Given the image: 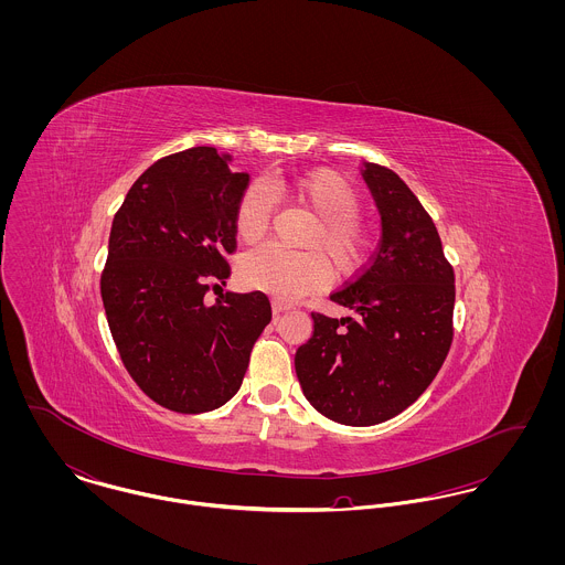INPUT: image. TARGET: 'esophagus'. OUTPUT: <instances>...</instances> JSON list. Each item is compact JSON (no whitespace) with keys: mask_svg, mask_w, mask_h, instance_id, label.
Returning a JSON list of instances; mask_svg holds the SVG:
<instances>
[{"mask_svg":"<svg viewBox=\"0 0 565 565\" xmlns=\"http://www.w3.org/2000/svg\"><path fill=\"white\" fill-rule=\"evenodd\" d=\"M285 311H287V307H285L282 302H278V300L271 302V313H274V318H280Z\"/></svg>","mask_w":565,"mask_h":565,"instance_id":"esophagus-1","label":"esophagus"}]
</instances>
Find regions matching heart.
Returning a JSON list of instances; mask_svg holds the SVG:
<instances>
[{"label":"heart","instance_id":"b5f03b06","mask_svg":"<svg viewBox=\"0 0 565 565\" xmlns=\"http://www.w3.org/2000/svg\"><path fill=\"white\" fill-rule=\"evenodd\" d=\"M276 195L296 200L316 217L305 239V247L316 252H287L271 243L260 245L247 252L239 263V278L245 287L280 300H296L328 282L327 259L339 278H350L363 267L367 235L359 222L361 200L332 171H311L271 184L252 182L235 209V231L243 243H254L267 233Z\"/></svg>","mask_w":565,"mask_h":565}]
</instances>
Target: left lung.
Segmentation results:
<instances>
[{"label":"left lung","instance_id":"obj_1","mask_svg":"<svg viewBox=\"0 0 565 565\" xmlns=\"http://www.w3.org/2000/svg\"><path fill=\"white\" fill-rule=\"evenodd\" d=\"M383 237L372 263L332 302L352 318L311 313L313 334L296 352L307 401L345 426L403 413L437 376L452 343L455 271L439 233L398 173L363 164Z\"/></svg>","mask_w":565,"mask_h":565}]
</instances>
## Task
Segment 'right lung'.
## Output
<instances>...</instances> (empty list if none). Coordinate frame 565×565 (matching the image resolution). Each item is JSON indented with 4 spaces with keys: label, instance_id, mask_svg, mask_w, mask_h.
<instances>
[{
    "label": "right lung",
    "instance_id": "add662e5",
    "mask_svg": "<svg viewBox=\"0 0 565 565\" xmlns=\"http://www.w3.org/2000/svg\"><path fill=\"white\" fill-rule=\"evenodd\" d=\"M231 154L191 148L164 157L130 186L108 237L102 300L135 383L175 413H206L242 387L249 352L271 320L265 294L226 291L235 209L249 173ZM220 287V285H215Z\"/></svg>",
    "mask_w": 565,
    "mask_h": 565
}]
</instances>
